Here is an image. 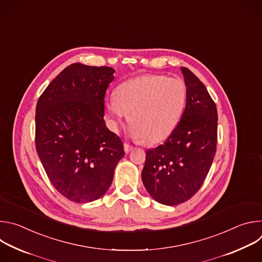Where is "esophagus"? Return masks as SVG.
Segmentation results:
<instances>
[{"label":"esophagus","mask_w":262,"mask_h":262,"mask_svg":"<svg viewBox=\"0 0 262 262\" xmlns=\"http://www.w3.org/2000/svg\"><path fill=\"white\" fill-rule=\"evenodd\" d=\"M133 149H134V146L129 145L128 143H124V151H125L126 154L130 152V151L133 150Z\"/></svg>","instance_id":"obj_1"}]
</instances>
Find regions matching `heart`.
Masks as SVG:
<instances>
[{"label":"heart","mask_w":262,"mask_h":262,"mask_svg":"<svg viewBox=\"0 0 262 262\" xmlns=\"http://www.w3.org/2000/svg\"><path fill=\"white\" fill-rule=\"evenodd\" d=\"M186 103V86L181 79L146 74L128 80L106 102V112L115 128L129 114L133 134L146 143L167 139L178 124Z\"/></svg>","instance_id":"1"}]
</instances>
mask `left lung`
<instances>
[{
  "mask_svg": "<svg viewBox=\"0 0 262 262\" xmlns=\"http://www.w3.org/2000/svg\"><path fill=\"white\" fill-rule=\"evenodd\" d=\"M186 103L166 142L146 151L142 180L147 192L165 205H178L201 188L212 164L217 141V111L206 87L181 67Z\"/></svg>",
  "mask_w": 262,
  "mask_h": 262,
  "instance_id": "8db88e82",
  "label": "left lung"
}]
</instances>
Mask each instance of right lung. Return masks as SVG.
<instances>
[{"label": "right lung", "mask_w": 262, "mask_h": 262, "mask_svg": "<svg viewBox=\"0 0 262 262\" xmlns=\"http://www.w3.org/2000/svg\"><path fill=\"white\" fill-rule=\"evenodd\" d=\"M115 70L73 63L62 70L36 105V150L55 189L70 201L100 198L125 155L106 126L105 91Z\"/></svg>", "instance_id": "right-lung-1"}]
</instances>
